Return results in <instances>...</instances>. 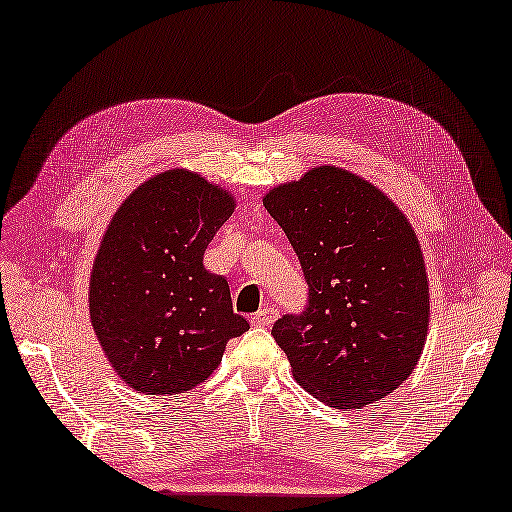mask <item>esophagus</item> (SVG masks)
<instances>
[{
    "mask_svg": "<svg viewBox=\"0 0 512 512\" xmlns=\"http://www.w3.org/2000/svg\"><path fill=\"white\" fill-rule=\"evenodd\" d=\"M278 319V308H271V306H267V308H260L258 313L252 317V323L254 326H260V328H267V326H271L273 321Z\"/></svg>",
    "mask_w": 512,
    "mask_h": 512,
    "instance_id": "34e87169",
    "label": "esophagus"
}]
</instances>
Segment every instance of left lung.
<instances>
[{
    "mask_svg": "<svg viewBox=\"0 0 512 512\" xmlns=\"http://www.w3.org/2000/svg\"><path fill=\"white\" fill-rule=\"evenodd\" d=\"M293 245L308 284L302 313L271 334L295 380L332 408L393 393L413 373L428 334V278L408 219L367 180L317 167L263 199Z\"/></svg>",
    "mask_w": 512,
    "mask_h": 512,
    "instance_id": "obj_1",
    "label": "left lung"
}]
</instances>
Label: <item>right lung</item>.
Masks as SVG:
<instances>
[{
  "instance_id": "right-lung-1",
  "label": "right lung",
  "mask_w": 512,
  "mask_h": 512,
  "mask_svg": "<svg viewBox=\"0 0 512 512\" xmlns=\"http://www.w3.org/2000/svg\"><path fill=\"white\" fill-rule=\"evenodd\" d=\"M232 210L226 191L173 169L141 184L112 217L89 308L110 365L134 391H191L249 328L232 310L228 280L204 267L206 247Z\"/></svg>"
}]
</instances>
